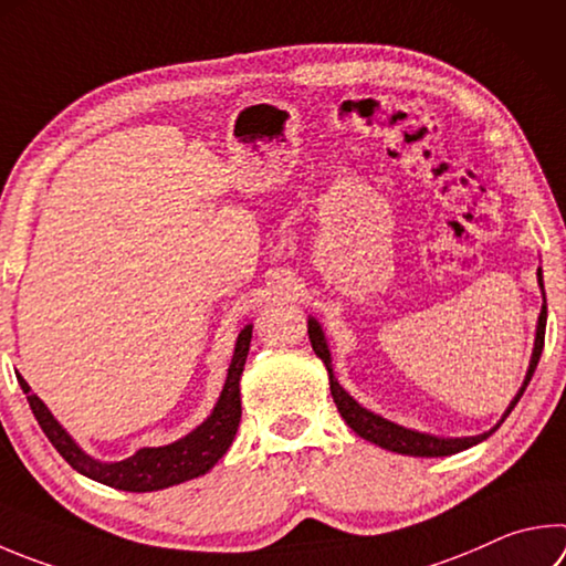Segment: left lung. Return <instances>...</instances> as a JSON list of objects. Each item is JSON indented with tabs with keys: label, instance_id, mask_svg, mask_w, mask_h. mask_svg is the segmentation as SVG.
I'll return each mask as SVG.
<instances>
[{
	"label": "left lung",
	"instance_id": "8db88e82",
	"mask_svg": "<svg viewBox=\"0 0 566 566\" xmlns=\"http://www.w3.org/2000/svg\"><path fill=\"white\" fill-rule=\"evenodd\" d=\"M537 284H539L542 300H544L542 266L537 270ZM544 328H547V300H544L542 312L537 316V332H534V346H532V356H530V366H527L525 381H522L515 398L510 400L507 410H505V413H502V418L497 420L495 428H490V430H485V433H480V436H468V438H443V436H433V433H420V430L398 426V423H394V420H388L384 416L374 413V410L364 408L354 396H348L346 390L338 386L336 376H334V368H332V352H328L324 328H322V324L316 322L314 316H310V342H312L314 354L322 358L324 366H326L328 386H332V396H334V403L338 408V413H342V418L346 420V426L352 428L356 436H361L364 440H368V443H374V446L384 448V450H390V453H398V455L443 458V455H453V453H460V450H468L472 446L482 443V440L495 433L502 420H505L512 413V408L517 406V400L522 398V394H525L527 384L532 381L534 368H537V364H539V356H542V348H544Z\"/></svg>",
	"mask_w": 566,
	"mask_h": 566
}]
</instances>
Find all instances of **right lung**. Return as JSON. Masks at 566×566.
Here are the masks:
<instances>
[{"label":"right lung","instance_id":"right-lung-1","mask_svg":"<svg viewBox=\"0 0 566 566\" xmlns=\"http://www.w3.org/2000/svg\"><path fill=\"white\" fill-rule=\"evenodd\" d=\"M250 342L252 324H248L240 332L218 403H214L212 413L205 418L198 428H192L188 436L178 438L176 443L140 448L130 458L118 462H104L91 458L86 450L66 433V428L59 423L44 400H41L32 390V386L24 381L22 374H17V381L22 386L29 400V408H32L36 423L51 440V446H54L59 450V455L76 472H81V475L126 492L166 490L172 485H180L185 480L205 475V472L214 468V462L228 453V448L232 446L242 418L240 378L244 371V361H248Z\"/></svg>","mask_w":566,"mask_h":566}]
</instances>
